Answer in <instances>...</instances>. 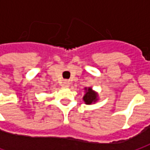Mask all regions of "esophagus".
Masks as SVG:
<instances>
[{"instance_id": "34e87169", "label": "esophagus", "mask_w": 150, "mask_h": 150, "mask_svg": "<svg viewBox=\"0 0 150 150\" xmlns=\"http://www.w3.org/2000/svg\"><path fill=\"white\" fill-rule=\"evenodd\" d=\"M70 84V83L69 80H63V81L61 82L60 85H61V86H63V87H69Z\"/></svg>"}]
</instances>
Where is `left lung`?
Masks as SVG:
<instances>
[{
  "label": "left lung",
  "mask_w": 150,
  "mask_h": 150,
  "mask_svg": "<svg viewBox=\"0 0 150 150\" xmlns=\"http://www.w3.org/2000/svg\"><path fill=\"white\" fill-rule=\"evenodd\" d=\"M83 99H84V100L86 104L90 105L91 103L97 100V95L94 91H92L91 88H89L88 91H86V94L85 95V96L83 97Z\"/></svg>",
  "instance_id": "obj_1"
}]
</instances>
